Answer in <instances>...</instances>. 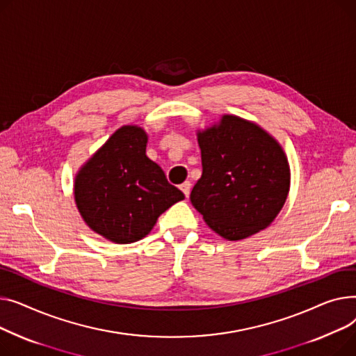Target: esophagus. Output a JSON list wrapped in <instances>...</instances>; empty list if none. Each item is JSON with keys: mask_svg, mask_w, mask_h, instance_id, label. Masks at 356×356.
Here are the masks:
<instances>
[{"mask_svg": "<svg viewBox=\"0 0 356 356\" xmlns=\"http://www.w3.org/2000/svg\"><path fill=\"white\" fill-rule=\"evenodd\" d=\"M181 191L184 193V195L188 198L190 197V191H191V182L190 181H185L184 184H181Z\"/></svg>", "mask_w": 356, "mask_h": 356, "instance_id": "1", "label": "esophagus"}]
</instances>
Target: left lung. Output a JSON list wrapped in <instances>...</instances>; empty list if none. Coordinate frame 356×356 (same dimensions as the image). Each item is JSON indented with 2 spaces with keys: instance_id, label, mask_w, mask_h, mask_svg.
Here are the masks:
<instances>
[{
  "instance_id": "8db88e82",
  "label": "left lung",
  "mask_w": 356,
  "mask_h": 356,
  "mask_svg": "<svg viewBox=\"0 0 356 356\" xmlns=\"http://www.w3.org/2000/svg\"><path fill=\"white\" fill-rule=\"evenodd\" d=\"M202 175L191 202L208 227L236 241L259 233L283 208L290 186L287 158L259 124L233 115L197 134Z\"/></svg>"
}]
</instances>
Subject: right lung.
<instances>
[{
	"label": "right lung",
	"mask_w": 356,
	"mask_h": 356,
	"mask_svg": "<svg viewBox=\"0 0 356 356\" xmlns=\"http://www.w3.org/2000/svg\"><path fill=\"white\" fill-rule=\"evenodd\" d=\"M148 135L122 127L80 168L74 179L79 213L95 233L118 244L149 234L158 217L184 200L161 166L146 156Z\"/></svg>",
	"instance_id": "obj_1"
}]
</instances>
